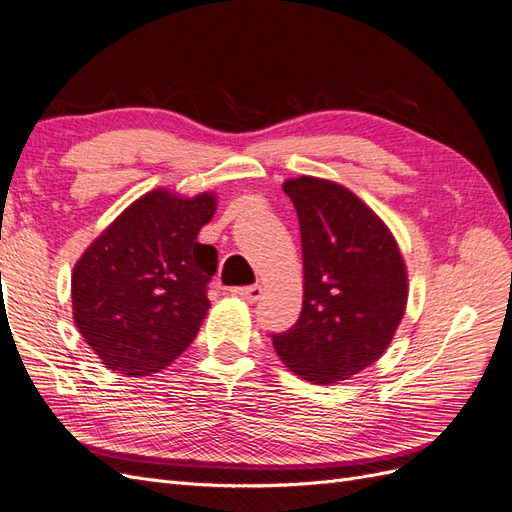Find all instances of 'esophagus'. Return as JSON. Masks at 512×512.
<instances>
[{"instance_id": "obj_1", "label": "esophagus", "mask_w": 512, "mask_h": 512, "mask_svg": "<svg viewBox=\"0 0 512 512\" xmlns=\"http://www.w3.org/2000/svg\"><path fill=\"white\" fill-rule=\"evenodd\" d=\"M232 294H237V297L256 303L262 299V286L254 284V286H243V288H232Z\"/></svg>"}]
</instances>
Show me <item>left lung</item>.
<instances>
[{
    "mask_svg": "<svg viewBox=\"0 0 512 512\" xmlns=\"http://www.w3.org/2000/svg\"><path fill=\"white\" fill-rule=\"evenodd\" d=\"M299 215L303 307L271 335L277 356L314 384L374 365L408 303V273L391 230L344 185L318 177L284 183Z\"/></svg>",
    "mask_w": 512,
    "mask_h": 512,
    "instance_id": "1",
    "label": "left lung"
}]
</instances>
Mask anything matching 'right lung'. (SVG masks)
Returning <instances> with one entry per match:
<instances>
[{"instance_id":"1","label":"right lung","mask_w":512,"mask_h":512,"mask_svg":"<svg viewBox=\"0 0 512 512\" xmlns=\"http://www.w3.org/2000/svg\"><path fill=\"white\" fill-rule=\"evenodd\" d=\"M213 194L141 196L74 265L76 329L113 371L149 376L173 363L203 324L218 252L196 237L215 213Z\"/></svg>"}]
</instances>
